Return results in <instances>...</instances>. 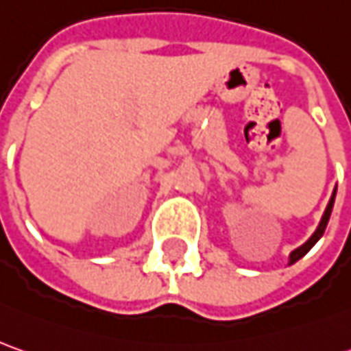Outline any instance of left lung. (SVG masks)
<instances>
[{
  "instance_id": "1",
  "label": "left lung",
  "mask_w": 351,
  "mask_h": 351,
  "mask_svg": "<svg viewBox=\"0 0 351 351\" xmlns=\"http://www.w3.org/2000/svg\"><path fill=\"white\" fill-rule=\"evenodd\" d=\"M334 198H336V188H334L332 196H330V199H328V206H326V210H324V213H322V217H320V223H319V227L315 229V233L308 237L307 243H303L301 247H297L295 250H291V254H289V266H291V264H295L299 258H303V256L307 254L308 250H311V248L317 245V241H319L320 237L324 235V229H326V225H328V219H330V213H332Z\"/></svg>"
}]
</instances>
